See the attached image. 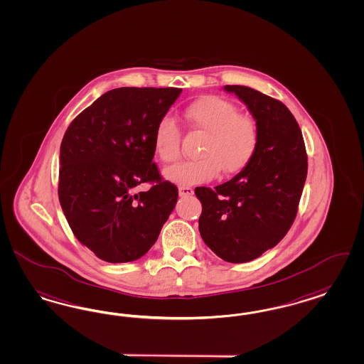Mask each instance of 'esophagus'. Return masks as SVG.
<instances>
[{
    "mask_svg": "<svg viewBox=\"0 0 364 364\" xmlns=\"http://www.w3.org/2000/svg\"><path fill=\"white\" fill-rule=\"evenodd\" d=\"M178 190H179V196L181 197H188V196H191L194 193L193 188H188V186H181Z\"/></svg>",
    "mask_w": 364,
    "mask_h": 364,
    "instance_id": "1",
    "label": "esophagus"
}]
</instances>
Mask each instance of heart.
I'll return each mask as SVG.
<instances>
[{"label":"heart","mask_w":364,"mask_h":364,"mask_svg":"<svg viewBox=\"0 0 364 364\" xmlns=\"http://www.w3.org/2000/svg\"><path fill=\"white\" fill-rule=\"evenodd\" d=\"M185 116L188 124L205 132L196 161L167 167L164 178L179 186L206 183L223 174H237L255 158L259 131L255 122L239 114L230 101L218 95H205L190 104ZM154 151L163 163H173L181 156V129L176 120L163 116L154 131Z\"/></svg>","instance_id":"b5f03b06"}]
</instances>
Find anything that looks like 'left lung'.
Returning <instances> with one entry per match:
<instances>
[{
    "mask_svg": "<svg viewBox=\"0 0 364 364\" xmlns=\"http://www.w3.org/2000/svg\"><path fill=\"white\" fill-rule=\"evenodd\" d=\"M256 120L255 158L215 188H196L202 203V240L229 263L254 260L282 240L296 218L308 174L301 128L281 101L255 89L227 85Z\"/></svg>",
    "mask_w": 364,
    "mask_h": 364,
    "instance_id": "obj_1",
    "label": "left lung"
}]
</instances>
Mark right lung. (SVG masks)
Segmentation results:
<instances>
[{"label": "right lung", "instance_id": "add662e5", "mask_svg": "<svg viewBox=\"0 0 364 364\" xmlns=\"http://www.w3.org/2000/svg\"><path fill=\"white\" fill-rule=\"evenodd\" d=\"M178 87H119L68 125L60 144L59 201L75 237L109 263L146 255L176 208L178 188L152 162L154 131ZM153 188L136 192L140 183Z\"/></svg>", "mask_w": 364, "mask_h": 364}]
</instances>
